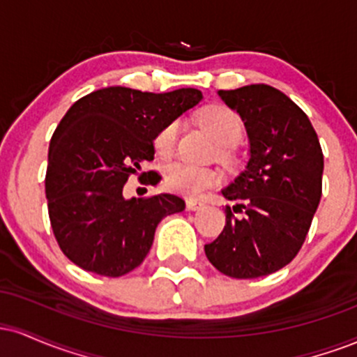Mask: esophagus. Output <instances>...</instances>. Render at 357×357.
<instances>
[{"instance_id": "34e87169", "label": "esophagus", "mask_w": 357, "mask_h": 357, "mask_svg": "<svg viewBox=\"0 0 357 357\" xmlns=\"http://www.w3.org/2000/svg\"><path fill=\"white\" fill-rule=\"evenodd\" d=\"M204 203L199 202V199H186V208L188 210H199V208H203Z\"/></svg>"}]
</instances>
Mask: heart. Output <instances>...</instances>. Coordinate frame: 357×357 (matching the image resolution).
<instances>
[{"label": "heart", "instance_id": "heart-1", "mask_svg": "<svg viewBox=\"0 0 357 357\" xmlns=\"http://www.w3.org/2000/svg\"><path fill=\"white\" fill-rule=\"evenodd\" d=\"M199 122L220 146H233L243 136V122L238 114L225 105H208L199 114ZM178 122H169L155 136L154 146L159 154H169L176 144ZM166 186L184 196H198L220 181L218 171L196 166L186 161H173L166 167Z\"/></svg>", "mask_w": 357, "mask_h": 357}]
</instances>
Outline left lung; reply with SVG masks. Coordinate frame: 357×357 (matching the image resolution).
Here are the masks:
<instances>
[{"mask_svg":"<svg viewBox=\"0 0 357 357\" xmlns=\"http://www.w3.org/2000/svg\"><path fill=\"white\" fill-rule=\"evenodd\" d=\"M218 93L243 119L250 159L221 191L240 203L225 208L223 231L204 253L228 277L268 275L297 257L309 233L322 196L321 142L304 110L280 90L257 84Z\"/></svg>","mask_w":357,"mask_h":357,"instance_id":"left-lung-1","label":"left lung"}]
</instances>
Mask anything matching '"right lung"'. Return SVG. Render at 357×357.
I'll return each instance as SVG.
<instances>
[{
	"instance_id": "1",
	"label": "right lung",
	"mask_w": 357,
	"mask_h": 357,
	"mask_svg": "<svg viewBox=\"0 0 357 357\" xmlns=\"http://www.w3.org/2000/svg\"><path fill=\"white\" fill-rule=\"evenodd\" d=\"M196 89L166 93L107 87L67 110L48 147L45 195L53 235L63 255L87 272L121 277L142 264L165 216L184 210L176 195L126 199L124 184L154 158V139L202 100Z\"/></svg>"
}]
</instances>
